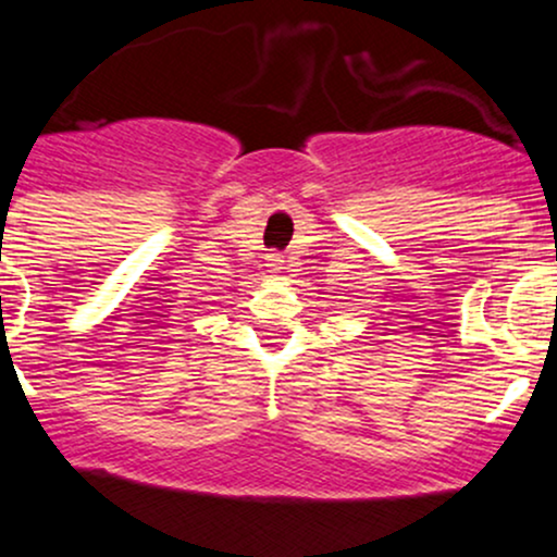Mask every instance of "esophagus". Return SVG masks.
<instances>
[{"label": "esophagus", "mask_w": 557, "mask_h": 557, "mask_svg": "<svg viewBox=\"0 0 557 557\" xmlns=\"http://www.w3.org/2000/svg\"><path fill=\"white\" fill-rule=\"evenodd\" d=\"M267 267H270V272L280 274V272L285 270V259H283V257H277V253H272V257L267 259Z\"/></svg>", "instance_id": "esophagus-1"}]
</instances>
